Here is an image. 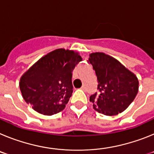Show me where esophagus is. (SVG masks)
Instances as JSON below:
<instances>
[{
	"mask_svg": "<svg viewBox=\"0 0 154 154\" xmlns=\"http://www.w3.org/2000/svg\"><path fill=\"white\" fill-rule=\"evenodd\" d=\"M81 89H82V90L85 91V85H82V86L81 87Z\"/></svg>",
	"mask_w": 154,
	"mask_h": 154,
	"instance_id": "obj_1",
	"label": "esophagus"
}]
</instances>
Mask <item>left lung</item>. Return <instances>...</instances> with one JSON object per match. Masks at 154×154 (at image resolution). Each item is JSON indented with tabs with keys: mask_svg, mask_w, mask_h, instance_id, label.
I'll list each match as a JSON object with an SVG mask.
<instances>
[{
	"mask_svg": "<svg viewBox=\"0 0 154 154\" xmlns=\"http://www.w3.org/2000/svg\"><path fill=\"white\" fill-rule=\"evenodd\" d=\"M88 62L96 72L99 83V92L89 98L94 109L106 116H116L124 111L138 92L137 76L105 53H92Z\"/></svg>",
	"mask_w": 154,
	"mask_h": 154,
	"instance_id": "1",
	"label": "left lung"
}]
</instances>
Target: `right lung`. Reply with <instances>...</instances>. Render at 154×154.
<instances>
[{
    "instance_id": "right-lung-1",
    "label": "right lung",
    "mask_w": 154,
    "mask_h": 154,
    "mask_svg": "<svg viewBox=\"0 0 154 154\" xmlns=\"http://www.w3.org/2000/svg\"><path fill=\"white\" fill-rule=\"evenodd\" d=\"M82 59L78 52L64 48L40 58L20 79L25 102L43 115L51 116L63 110L72 94V71Z\"/></svg>"
}]
</instances>
